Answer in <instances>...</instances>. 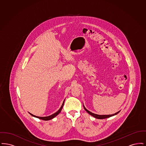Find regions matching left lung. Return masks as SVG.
I'll use <instances>...</instances> for the list:
<instances>
[{
  "mask_svg": "<svg viewBox=\"0 0 146 146\" xmlns=\"http://www.w3.org/2000/svg\"><path fill=\"white\" fill-rule=\"evenodd\" d=\"M83 107L84 110H85L86 111H87L90 115H92V116L94 117V118L98 119H106V118L111 117L112 116H114V115H117V114H118V113L120 112V111H118V112H117V113H114V114H110V115H98V114H96L93 113L91 112L90 111H88V110L85 107V106H84V105Z\"/></svg>",
  "mask_w": 146,
  "mask_h": 146,
  "instance_id": "1",
  "label": "left lung"
}]
</instances>
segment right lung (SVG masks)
Returning a JSON list of instances; mask_svg holds the SVG:
<instances>
[{
    "label": "right lung",
    "mask_w": 146,
    "mask_h": 146,
    "mask_svg": "<svg viewBox=\"0 0 146 146\" xmlns=\"http://www.w3.org/2000/svg\"><path fill=\"white\" fill-rule=\"evenodd\" d=\"M64 100L63 101L62 104L61 108L59 109L58 111H57L56 113H54L53 114H52V115H49V116H48V117H38V116L35 115H33V114H31V113H29V114H30L32 116H33V117H35V118H39V119H42V120H51V119L55 118V117H56V116L61 112L63 106V104H64Z\"/></svg>",
    "instance_id": "right-lung-1"
}]
</instances>
